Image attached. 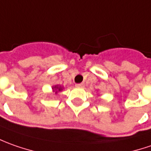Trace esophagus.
<instances>
[{"label":"esophagus","instance_id":"1","mask_svg":"<svg viewBox=\"0 0 151 151\" xmlns=\"http://www.w3.org/2000/svg\"><path fill=\"white\" fill-rule=\"evenodd\" d=\"M83 83H77L76 84V87L77 88H83Z\"/></svg>","mask_w":151,"mask_h":151}]
</instances>
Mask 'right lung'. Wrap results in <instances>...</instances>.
<instances>
[{"label":"right lung","mask_w":151,"mask_h":151,"mask_svg":"<svg viewBox=\"0 0 151 151\" xmlns=\"http://www.w3.org/2000/svg\"><path fill=\"white\" fill-rule=\"evenodd\" d=\"M54 88H56L57 90H58V91H61L62 90V88H61V87H58V86H55ZM57 93V92H56Z\"/></svg>","instance_id":"1"}]
</instances>
